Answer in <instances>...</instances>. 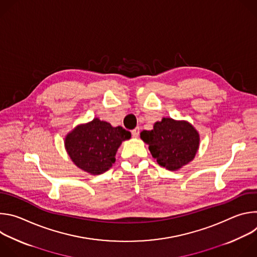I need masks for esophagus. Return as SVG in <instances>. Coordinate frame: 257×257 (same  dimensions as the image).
<instances>
[{
	"label": "esophagus",
	"mask_w": 257,
	"mask_h": 257,
	"mask_svg": "<svg viewBox=\"0 0 257 257\" xmlns=\"http://www.w3.org/2000/svg\"><path fill=\"white\" fill-rule=\"evenodd\" d=\"M139 132H140L139 128H138V127H136L135 129H133V130L131 131V134H132V136H133V137H138V135H139Z\"/></svg>",
	"instance_id": "obj_1"
}]
</instances>
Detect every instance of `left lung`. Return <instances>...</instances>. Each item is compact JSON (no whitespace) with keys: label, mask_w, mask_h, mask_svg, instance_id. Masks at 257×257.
I'll return each mask as SVG.
<instances>
[{"label":"left lung","mask_w":257,"mask_h":257,"mask_svg":"<svg viewBox=\"0 0 257 257\" xmlns=\"http://www.w3.org/2000/svg\"><path fill=\"white\" fill-rule=\"evenodd\" d=\"M141 139L150 145V151L158 164L176 171L191 162L198 150V132L187 122L164 118L151 131L143 130Z\"/></svg>","instance_id":"1"}]
</instances>
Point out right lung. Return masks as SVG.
I'll return each mask as SVG.
<instances>
[{"label": "right lung", "mask_w": 257, "mask_h": 257, "mask_svg": "<svg viewBox=\"0 0 257 257\" xmlns=\"http://www.w3.org/2000/svg\"><path fill=\"white\" fill-rule=\"evenodd\" d=\"M131 137L123 127L95 118L77 126L65 139L68 155L81 170L92 175L107 171L115 163V155L122 141Z\"/></svg>", "instance_id": "1"}]
</instances>
